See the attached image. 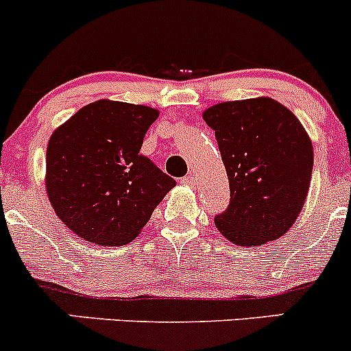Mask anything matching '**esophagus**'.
Instances as JSON below:
<instances>
[{
    "instance_id": "esophagus-1",
    "label": "esophagus",
    "mask_w": 351,
    "mask_h": 351,
    "mask_svg": "<svg viewBox=\"0 0 351 351\" xmlns=\"http://www.w3.org/2000/svg\"><path fill=\"white\" fill-rule=\"evenodd\" d=\"M180 182L187 184V186H194V182H196V177H194L193 174H189V176L182 177V179H180Z\"/></svg>"
}]
</instances>
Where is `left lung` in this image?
<instances>
[{
    "mask_svg": "<svg viewBox=\"0 0 351 351\" xmlns=\"http://www.w3.org/2000/svg\"><path fill=\"white\" fill-rule=\"evenodd\" d=\"M215 130L230 180V204L215 216L231 243L256 247L294 225L313 174V143L301 121L270 97L228 101L202 113Z\"/></svg>",
    "mask_w": 351,
    "mask_h": 351,
    "instance_id": "left-lung-1",
    "label": "left lung"
}]
</instances>
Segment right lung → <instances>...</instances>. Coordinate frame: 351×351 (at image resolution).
I'll return each mask as SVG.
<instances>
[{
    "mask_svg": "<svg viewBox=\"0 0 351 351\" xmlns=\"http://www.w3.org/2000/svg\"><path fill=\"white\" fill-rule=\"evenodd\" d=\"M158 111L99 99L52 133L45 187L60 221L77 237L120 247L138 237L176 180L140 154Z\"/></svg>",
    "mask_w": 351,
    "mask_h": 351,
    "instance_id": "right-lung-1",
    "label": "right lung"
}]
</instances>
